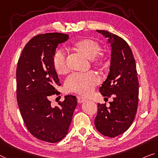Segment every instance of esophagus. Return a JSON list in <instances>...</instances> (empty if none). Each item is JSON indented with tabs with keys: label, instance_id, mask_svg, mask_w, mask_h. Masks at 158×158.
<instances>
[{
	"label": "esophagus",
	"instance_id": "esophagus-1",
	"mask_svg": "<svg viewBox=\"0 0 158 158\" xmlns=\"http://www.w3.org/2000/svg\"><path fill=\"white\" fill-rule=\"evenodd\" d=\"M86 100L87 99L85 98H84L83 97H77V102L78 103H82Z\"/></svg>",
	"mask_w": 158,
	"mask_h": 158
}]
</instances>
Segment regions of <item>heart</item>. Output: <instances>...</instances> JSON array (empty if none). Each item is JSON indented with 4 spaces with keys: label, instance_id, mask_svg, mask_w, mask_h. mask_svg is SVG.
<instances>
[{
    "label": "heart",
    "instance_id": "obj_1",
    "mask_svg": "<svg viewBox=\"0 0 158 158\" xmlns=\"http://www.w3.org/2000/svg\"><path fill=\"white\" fill-rule=\"evenodd\" d=\"M75 49L85 56L89 59H93V64L98 66L104 64V58L98 56L101 51V47L98 42L91 40H82L73 44ZM53 64L58 73L64 75L69 71L67 63V54L63 48L56 51L53 56ZM100 78L93 71L85 73H74L67 77L65 87L67 91L73 92L82 95H87L93 91L94 87L99 83Z\"/></svg>",
    "mask_w": 158,
    "mask_h": 158
}]
</instances>
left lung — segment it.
Listing matches in <instances>:
<instances>
[{
    "label": "left lung",
    "instance_id": "left-lung-1",
    "mask_svg": "<svg viewBox=\"0 0 158 158\" xmlns=\"http://www.w3.org/2000/svg\"><path fill=\"white\" fill-rule=\"evenodd\" d=\"M97 31L108 39L111 47L110 73L99 92L104 99L111 97L113 101L109 107L106 104H98L94 125L101 134L114 138L124 133L134 120L139 83L134 56L127 42L107 31Z\"/></svg>",
    "mask_w": 158,
    "mask_h": 158
}]
</instances>
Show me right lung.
<instances>
[{
  "label": "right lung",
  "mask_w": 158,
  "mask_h": 158,
  "mask_svg": "<svg viewBox=\"0 0 158 158\" xmlns=\"http://www.w3.org/2000/svg\"><path fill=\"white\" fill-rule=\"evenodd\" d=\"M69 37L62 33L35 36L24 47L17 66V100L24 123L31 135L48 143L65 136L77 103L73 95L65 96L55 107L49 100L60 85L53 56L59 44Z\"/></svg>",
  "instance_id": "add662e5"
}]
</instances>
